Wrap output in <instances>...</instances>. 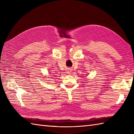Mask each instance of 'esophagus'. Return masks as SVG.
<instances>
[{
    "label": "esophagus",
    "mask_w": 134,
    "mask_h": 134,
    "mask_svg": "<svg viewBox=\"0 0 134 134\" xmlns=\"http://www.w3.org/2000/svg\"><path fill=\"white\" fill-rule=\"evenodd\" d=\"M67 70V73H69H69H70L71 72V70H70V69H69V70Z\"/></svg>",
    "instance_id": "34e87169"
}]
</instances>
